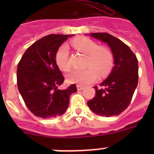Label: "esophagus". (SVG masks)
Wrapping results in <instances>:
<instances>
[{"instance_id": "obj_1", "label": "esophagus", "mask_w": 154, "mask_h": 154, "mask_svg": "<svg viewBox=\"0 0 154 154\" xmlns=\"http://www.w3.org/2000/svg\"><path fill=\"white\" fill-rule=\"evenodd\" d=\"M83 85H77V90H82L83 89Z\"/></svg>"}]
</instances>
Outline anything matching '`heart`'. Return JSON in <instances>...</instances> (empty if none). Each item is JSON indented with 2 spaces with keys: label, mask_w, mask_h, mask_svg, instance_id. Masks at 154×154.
<instances>
[{
  "label": "heart",
  "mask_w": 154,
  "mask_h": 154,
  "mask_svg": "<svg viewBox=\"0 0 154 154\" xmlns=\"http://www.w3.org/2000/svg\"><path fill=\"white\" fill-rule=\"evenodd\" d=\"M76 49L88 56L84 70H73L67 75V81L72 84L87 85L97 78L98 72L101 76L109 72L113 64L112 53L105 47H100L97 42L86 37H78L72 41ZM69 51L67 45H62L56 53L55 60L61 71L68 72L71 68Z\"/></svg>",
  "instance_id": "b5f03b06"
}]
</instances>
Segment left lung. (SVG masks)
Masks as SVG:
<instances>
[{
  "mask_svg": "<svg viewBox=\"0 0 154 154\" xmlns=\"http://www.w3.org/2000/svg\"><path fill=\"white\" fill-rule=\"evenodd\" d=\"M92 37L107 43L112 50L114 66L109 76L94 86L96 94L87 104L100 116L119 115L127 109L138 82V62L129 47L107 32H93Z\"/></svg>",
  "mask_w": 154,
  "mask_h": 154,
  "instance_id": "1",
  "label": "left lung"
}]
</instances>
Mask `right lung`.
I'll return each instance as SVG.
<instances>
[{
    "label": "right lung",
    "instance_id": "add662e5",
    "mask_svg": "<svg viewBox=\"0 0 154 154\" xmlns=\"http://www.w3.org/2000/svg\"><path fill=\"white\" fill-rule=\"evenodd\" d=\"M50 34L30 45L17 65L18 90L27 108L35 116L51 118L62 115L67 109L69 96L77 92L74 84L58 89L64 77L56 63V53L68 37Z\"/></svg>",
    "mask_w": 154,
    "mask_h": 154
}]
</instances>
